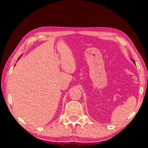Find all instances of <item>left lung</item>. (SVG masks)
<instances>
[{
	"mask_svg": "<svg viewBox=\"0 0 148 148\" xmlns=\"http://www.w3.org/2000/svg\"><path fill=\"white\" fill-rule=\"evenodd\" d=\"M131 60H132V61H133V62H134V63L135 64V62L134 61V60H133V59H131Z\"/></svg>",
	"mask_w": 148,
	"mask_h": 148,
	"instance_id": "1",
	"label": "left lung"
}]
</instances>
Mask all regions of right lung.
I'll list each match as a JSON object with an SVG mask.
<instances>
[{
    "instance_id": "add662e5",
    "label": "right lung",
    "mask_w": 148,
    "mask_h": 148,
    "mask_svg": "<svg viewBox=\"0 0 148 148\" xmlns=\"http://www.w3.org/2000/svg\"><path fill=\"white\" fill-rule=\"evenodd\" d=\"M20 57H19V58H18V60L20 59Z\"/></svg>"
}]
</instances>
